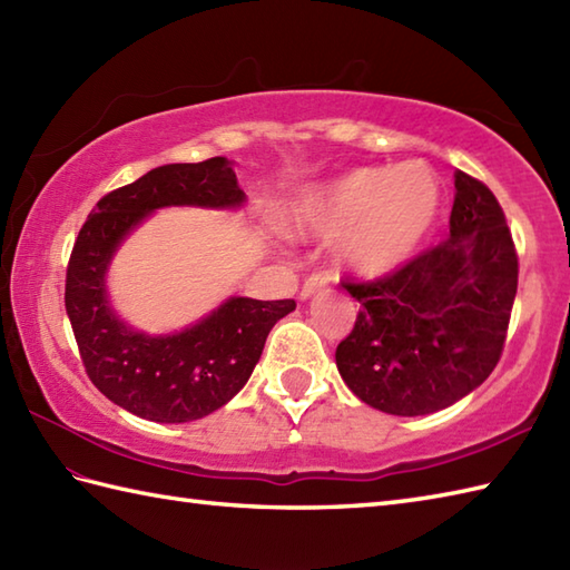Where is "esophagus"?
I'll return each instance as SVG.
<instances>
[{
    "mask_svg": "<svg viewBox=\"0 0 570 570\" xmlns=\"http://www.w3.org/2000/svg\"><path fill=\"white\" fill-rule=\"evenodd\" d=\"M328 284H331V276L328 274H311L306 282H304V286H301V298L313 296V294L321 292V288H325Z\"/></svg>",
    "mask_w": 570,
    "mask_h": 570,
    "instance_id": "1",
    "label": "esophagus"
}]
</instances>
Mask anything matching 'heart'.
Segmentation results:
<instances>
[{
	"label": "heart",
	"mask_w": 570,
	"mask_h": 570,
	"mask_svg": "<svg viewBox=\"0 0 570 570\" xmlns=\"http://www.w3.org/2000/svg\"><path fill=\"white\" fill-rule=\"evenodd\" d=\"M439 184L429 166H365L313 190L304 223L313 233L343 239V262L362 276L399 269L433 227Z\"/></svg>",
	"instance_id": "obj_1"
}]
</instances>
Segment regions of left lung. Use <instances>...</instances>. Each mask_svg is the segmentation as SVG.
I'll list each match as a JSON object with an SVG mask.
<instances>
[{
  "label": "left lung",
  "mask_w": 570,
  "mask_h": 570,
  "mask_svg": "<svg viewBox=\"0 0 570 570\" xmlns=\"http://www.w3.org/2000/svg\"><path fill=\"white\" fill-rule=\"evenodd\" d=\"M519 257L494 193L455 171L451 235L396 272L343 288L360 301L335 365L362 402L394 416L455 404L504 350Z\"/></svg>",
  "instance_id": "obj_1"
}]
</instances>
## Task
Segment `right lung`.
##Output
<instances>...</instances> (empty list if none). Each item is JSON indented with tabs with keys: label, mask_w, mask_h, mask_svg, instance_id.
<instances>
[{
	"label": "right lung",
	"mask_w": 570,
	"mask_h": 570,
	"mask_svg": "<svg viewBox=\"0 0 570 570\" xmlns=\"http://www.w3.org/2000/svg\"><path fill=\"white\" fill-rule=\"evenodd\" d=\"M242 203L233 166L213 156L159 166L107 193L80 227L66 272V311L90 382L129 414L159 423L213 414L245 386L274 323L296 308L294 298H229L186 331L144 335L127 328L107 304V264L149 213L166 205Z\"/></svg>",
	"instance_id": "right-lung-1"
}]
</instances>
